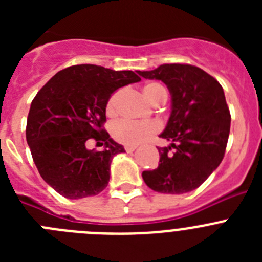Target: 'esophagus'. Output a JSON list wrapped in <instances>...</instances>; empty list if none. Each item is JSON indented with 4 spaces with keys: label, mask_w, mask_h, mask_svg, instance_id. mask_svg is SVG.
Masks as SVG:
<instances>
[{
    "label": "esophagus",
    "mask_w": 262,
    "mask_h": 262,
    "mask_svg": "<svg viewBox=\"0 0 262 262\" xmlns=\"http://www.w3.org/2000/svg\"><path fill=\"white\" fill-rule=\"evenodd\" d=\"M124 149H126V151L128 152V154H131V152L135 151L136 147H135V145H126V147H124Z\"/></svg>",
    "instance_id": "obj_1"
}]
</instances>
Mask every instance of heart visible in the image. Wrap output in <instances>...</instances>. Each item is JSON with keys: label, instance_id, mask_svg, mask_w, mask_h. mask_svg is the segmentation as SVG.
<instances>
[{"label": "heart", "instance_id": "heart-1", "mask_svg": "<svg viewBox=\"0 0 262 262\" xmlns=\"http://www.w3.org/2000/svg\"><path fill=\"white\" fill-rule=\"evenodd\" d=\"M143 94L151 103H155L159 98L166 97V90L163 85L157 82H149L143 88ZM123 96V90L118 89L111 94L106 105L107 114L113 115L117 113L120 99ZM159 131V124L155 122H131V120H120L113 127V136L117 142L124 145H139L149 136Z\"/></svg>", "mask_w": 262, "mask_h": 262}]
</instances>
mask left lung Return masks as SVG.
<instances>
[{
    "instance_id": "1",
    "label": "left lung",
    "mask_w": 262,
    "mask_h": 262,
    "mask_svg": "<svg viewBox=\"0 0 262 262\" xmlns=\"http://www.w3.org/2000/svg\"><path fill=\"white\" fill-rule=\"evenodd\" d=\"M138 73L163 81L170 93V115L160 134L170 144L157 148L159 166L143 172V180L159 193L193 191L219 166L226 151L231 115L223 88L209 73L189 64H164Z\"/></svg>"
}]
</instances>
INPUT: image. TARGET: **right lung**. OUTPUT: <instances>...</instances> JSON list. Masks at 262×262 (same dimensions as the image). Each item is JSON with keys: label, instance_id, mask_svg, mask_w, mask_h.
<instances>
[{"label": "right lung", "instance_id": "add662e5", "mask_svg": "<svg viewBox=\"0 0 262 262\" xmlns=\"http://www.w3.org/2000/svg\"><path fill=\"white\" fill-rule=\"evenodd\" d=\"M140 80L133 71L81 64L57 72L32 99L27 144L39 174L62 196L80 200L107 186L113 157L126 151L102 128L106 105L115 90ZM92 137L102 151L87 149Z\"/></svg>", "mask_w": 262, "mask_h": 262}]
</instances>
